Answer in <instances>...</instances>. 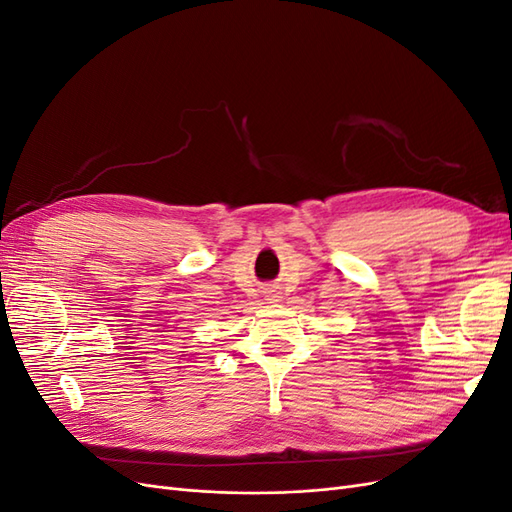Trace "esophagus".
<instances>
[{
    "label": "esophagus",
    "instance_id": "obj_1",
    "mask_svg": "<svg viewBox=\"0 0 512 512\" xmlns=\"http://www.w3.org/2000/svg\"><path fill=\"white\" fill-rule=\"evenodd\" d=\"M271 292H275V290H271Z\"/></svg>",
    "mask_w": 512,
    "mask_h": 512
}]
</instances>
